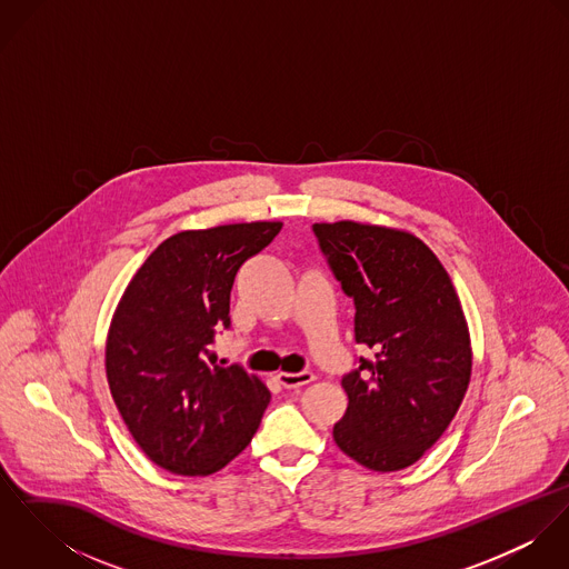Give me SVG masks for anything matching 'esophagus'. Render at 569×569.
<instances>
[{"label": "esophagus", "mask_w": 569, "mask_h": 569, "mask_svg": "<svg viewBox=\"0 0 569 569\" xmlns=\"http://www.w3.org/2000/svg\"><path fill=\"white\" fill-rule=\"evenodd\" d=\"M276 379L280 381L282 388H287V390H298V388L311 383V381L316 379V375L309 372V370H302V372H278Z\"/></svg>", "instance_id": "obj_1"}]
</instances>
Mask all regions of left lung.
<instances>
[{"mask_svg":"<svg viewBox=\"0 0 569 569\" xmlns=\"http://www.w3.org/2000/svg\"><path fill=\"white\" fill-rule=\"evenodd\" d=\"M313 232L355 302V339L370 348L343 375L337 447L372 471H401L445 433L471 381V339L460 298L436 253L413 234L355 223Z\"/></svg>","mask_w":569,"mask_h":569,"instance_id":"8db88e82","label":"left lung"}]
</instances>
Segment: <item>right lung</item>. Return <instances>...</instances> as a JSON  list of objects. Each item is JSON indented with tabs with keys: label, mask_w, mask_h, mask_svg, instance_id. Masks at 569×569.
<instances>
[{
	"label": "right lung",
	"mask_w": 569,
	"mask_h": 569,
	"mask_svg": "<svg viewBox=\"0 0 569 569\" xmlns=\"http://www.w3.org/2000/svg\"><path fill=\"white\" fill-rule=\"evenodd\" d=\"M278 221L188 230L166 239L129 282L109 326L104 366L116 407L140 449L177 476H210L251 442L267 386L219 366L214 335L230 328V291Z\"/></svg>",
	"instance_id": "1"
}]
</instances>
